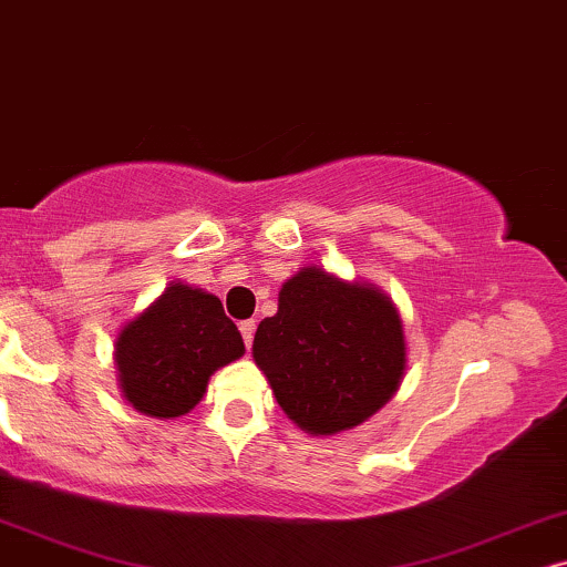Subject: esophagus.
I'll use <instances>...</instances> for the list:
<instances>
[{
  "label": "esophagus",
  "mask_w": 567,
  "mask_h": 567,
  "mask_svg": "<svg viewBox=\"0 0 567 567\" xmlns=\"http://www.w3.org/2000/svg\"><path fill=\"white\" fill-rule=\"evenodd\" d=\"M254 331H256V323H254V321H240V337H244L246 347H251V342H254Z\"/></svg>",
  "instance_id": "obj_1"
}]
</instances>
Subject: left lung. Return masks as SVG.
<instances>
[{
    "instance_id": "1",
    "label": "left lung",
    "mask_w": 567,
    "mask_h": 567,
    "mask_svg": "<svg viewBox=\"0 0 567 567\" xmlns=\"http://www.w3.org/2000/svg\"><path fill=\"white\" fill-rule=\"evenodd\" d=\"M254 362L282 412L308 435L329 437L373 417L406 371L404 323L371 282L303 267L259 323Z\"/></svg>"
}]
</instances>
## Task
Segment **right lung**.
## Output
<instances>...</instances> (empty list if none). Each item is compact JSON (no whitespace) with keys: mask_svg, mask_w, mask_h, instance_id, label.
<instances>
[{"mask_svg":"<svg viewBox=\"0 0 567 567\" xmlns=\"http://www.w3.org/2000/svg\"><path fill=\"white\" fill-rule=\"evenodd\" d=\"M244 352L220 298L186 282H171L113 342L121 396L157 420L192 412L207 394L209 375Z\"/></svg>","mask_w":567,"mask_h":567,"instance_id":"1","label":"right lung"}]
</instances>
